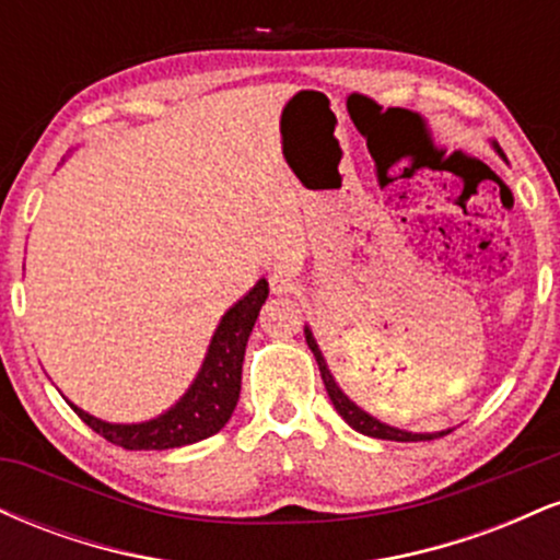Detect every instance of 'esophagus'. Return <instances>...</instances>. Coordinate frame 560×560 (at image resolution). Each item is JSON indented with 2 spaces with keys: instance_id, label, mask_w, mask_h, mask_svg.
<instances>
[{
  "instance_id": "esophagus-1",
  "label": "esophagus",
  "mask_w": 560,
  "mask_h": 560,
  "mask_svg": "<svg viewBox=\"0 0 560 560\" xmlns=\"http://www.w3.org/2000/svg\"><path fill=\"white\" fill-rule=\"evenodd\" d=\"M271 292L273 294H298L300 281L289 271H273L271 273Z\"/></svg>"
}]
</instances>
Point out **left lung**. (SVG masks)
I'll use <instances>...</instances> for the list:
<instances>
[{"label": "left lung", "mask_w": 560, "mask_h": 560, "mask_svg": "<svg viewBox=\"0 0 560 560\" xmlns=\"http://www.w3.org/2000/svg\"><path fill=\"white\" fill-rule=\"evenodd\" d=\"M492 147H494V152H498V155L503 158V150H500V147L494 144V141H492ZM305 339H307V347H311V352H313V355H316V363H318V369H320V378H324V387H326V392H329L334 408H337V413L342 416V419L350 423V427L355 429V432L376 436V440H392V442H423V440H434V436H445V434L453 432V429H447V432L416 434V432H405V429H395V427H389V423L376 421L374 416H369V413H365V410L358 408V405L352 402L342 389H339V384L334 382L329 365H326V361H324V352L318 350V345H316V339H313V331L311 329H305Z\"/></svg>", "instance_id": "1"}]
</instances>
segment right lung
Listing matches in <instances>:
<instances>
[{
	"instance_id": "1",
	"label": "right lung",
	"mask_w": 560,
	"mask_h": 560,
	"mask_svg": "<svg viewBox=\"0 0 560 560\" xmlns=\"http://www.w3.org/2000/svg\"><path fill=\"white\" fill-rule=\"evenodd\" d=\"M266 298L268 281L260 279L234 307H229L213 334V342L208 347V355H205L195 384L186 389L182 400L158 419L141 423H107L75 408L73 402L68 405L96 434L126 450H168L208 440L226 427L236 400H240L244 350H247V339L255 329Z\"/></svg>"
}]
</instances>
